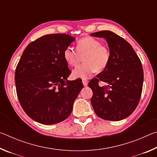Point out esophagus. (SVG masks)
<instances>
[{
	"label": "esophagus",
	"mask_w": 157,
	"mask_h": 157,
	"mask_svg": "<svg viewBox=\"0 0 157 157\" xmlns=\"http://www.w3.org/2000/svg\"><path fill=\"white\" fill-rule=\"evenodd\" d=\"M82 83H83L84 86H87V85H88L89 82H88V80H87V79H82Z\"/></svg>",
	"instance_id": "esophagus-1"
}]
</instances>
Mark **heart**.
<instances>
[{
  "instance_id": "1",
  "label": "heart",
  "mask_w": 157,
  "mask_h": 157,
  "mask_svg": "<svg viewBox=\"0 0 157 157\" xmlns=\"http://www.w3.org/2000/svg\"><path fill=\"white\" fill-rule=\"evenodd\" d=\"M76 49L68 46L63 53V59L71 66L78 65L81 57L84 56V63L77 66L73 71V78L86 79L95 71H104L109 63V50L94 37L85 36L79 39L77 42Z\"/></svg>"
}]
</instances>
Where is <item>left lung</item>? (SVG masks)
<instances>
[{
    "mask_svg": "<svg viewBox=\"0 0 157 157\" xmlns=\"http://www.w3.org/2000/svg\"><path fill=\"white\" fill-rule=\"evenodd\" d=\"M91 35L105 38L111 54L107 67L89 84L93 91L91 105L100 118L121 121L132 114L139 102L143 84L141 62L131 45L113 32L100 31ZM99 81L108 85L100 87Z\"/></svg>",
    "mask_w": 157,
    "mask_h": 157,
    "instance_id": "left-lung-1",
    "label": "left lung"
}]
</instances>
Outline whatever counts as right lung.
<instances>
[{
    "mask_svg": "<svg viewBox=\"0 0 157 157\" xmlns=\"http://www.w3.org/2000/svg\"><path fill=\"white\" fill-rule=\"evenodd\" d=\"M75 39L66 34H47L23 52L16 68V89L23 109L34 121L56 124L72 112L84 86L81 81L67 79L71 71L63 53Z\"/></svg>",
    "mask_w": 157,
    "mask_h": 157,
    "instance_id": "add662e5",
    "label": "right lung"
}]
</instances>
